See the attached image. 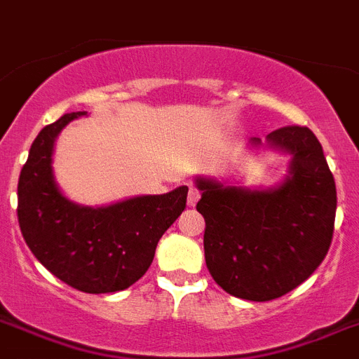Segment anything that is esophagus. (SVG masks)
Segmentation results:
<instances>
[{
  "label": "esophagus",
  "instance_id": "34e87169",
  "mask_svg": "<svg viewBox=\"0 0 359 359\" xmlns=\"http://www.w3.org/2000/svg\"><path fill=\"white\" fill-rule=\"evenodd\" d=\"M198 200H200V192H198V189L191 187V191H189V198H187V203H189V207H196Z\"/></svg>",
  "mask_w": 359,
  "mask_h": 359
}]
</instances>
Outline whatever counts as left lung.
Segmentation results:
<instances>
[{
    "label": "left lung",
    "instance_id": "left-lung-1",
    "mask_svg": "<svg viewBox=\"0 0 359 359\" xmlns=\"http://www.w3.org/2000/svg\"><path fill=\"white\" fill-rule=\"evenodd\" d=\"M249 143L290 156L283 182L245 189L200 176L196 209L205 217V263L214 281L236 298L271 302L302 285L329 252L336 183L311 128L283 127Z\"/></svg>",
    "mask_w": 359,
    "mask_h": 359
}]
</instances>
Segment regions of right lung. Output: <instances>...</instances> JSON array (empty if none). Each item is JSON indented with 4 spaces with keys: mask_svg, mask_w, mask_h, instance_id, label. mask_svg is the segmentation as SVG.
Returning a JSON list of instances; mask_svg holds the SVG:
<instances>
[{
    "mask_svg": "<svg viewBox=\"0 0 359 359\" xmlns=\"http://www.w3.org/2000/svg\"><path fill=\"white\" fill-rule=\"evenodd\" d=\"M85 114L61 116L34 140L18 183V222L34 256L61 281L88 294L118 292L150 267L159 238L185 210L189 189L105 207L70 201L54 180L52 154L57 134Z\"/></svg>",
    "mask_w": 359,
    "mask_h": 359,
    "instance_id": "obj_1",
    "label": "right lung"
}]
</instances>
